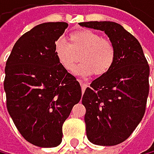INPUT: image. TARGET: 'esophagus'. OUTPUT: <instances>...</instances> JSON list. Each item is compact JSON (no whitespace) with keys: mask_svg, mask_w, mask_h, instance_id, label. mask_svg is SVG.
<instances>
[{"mask_svg":"<svg viewBox=\"0 0 154 154\" xmlns=\"http://www.w3.org/2000/svg\"><path fill=\"white\" fill-rule=\"evenodd\" d=\"M79 83H80V85H81V88H82V91L84 92L86 90V88L88 87V85L85 83V82H83L82 80H79Z\"/></svg>","mask_w":154,"mask_h":154,"instance_id":"34e87169","label":"esophagus"}]
</instances>
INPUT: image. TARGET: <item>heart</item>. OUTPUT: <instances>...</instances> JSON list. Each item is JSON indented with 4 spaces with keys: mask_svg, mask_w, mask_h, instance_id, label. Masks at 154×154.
Segmentation results:
<instances>
[{
    "mask_svg": "<svg viewBox=\"0 0 154 154\" xmlns=\"http://www.w3.org/2000/svg\"><path fill=\"white\" fill-rule=\"evenodd\" d=\"M54 52L62 67L71 72L79 60L82 63L76 73L82 76H102L116 60V47L111 40L102 38L91 30H78L69 35V43L60 38L54 44Z\"/></svg>",
    "mask_w": 154,
    "mask_h": 154,
    "instance_id": "obj_1",
    "label": "heart"
}]
</instances>
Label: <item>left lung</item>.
Instances as JSON below:
<instances>
[{"label": "left lung", "instance_id": "left-lung-1", "mask_svg": "<svg viewBox=\"0 0 154 154\" xmlns=\"http://www.w3.org/2000/svg\"><path fill=\"white\" fill-rule=\"evenodd\" d=\"M79 25L103 31L116 47L112 68L92 81L82 98L89 141L98 146H116L131 135L144 117L149 66L139 41L122 25L110 21Z\"/></svg>", "mask_w": 154, "mask_h": 154}]
</instances>
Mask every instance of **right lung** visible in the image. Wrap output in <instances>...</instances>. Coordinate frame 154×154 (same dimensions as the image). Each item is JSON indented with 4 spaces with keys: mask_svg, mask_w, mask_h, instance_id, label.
<instances>
[{
    "mask_svg": "<svg viewBox=\"0 0 154 154\" xmlns=\"http://www.w3.org/2000/svg\"><path fill=\"white\" fill-rule=\"evenodd\" d=\"M67 26L48 22L33 27L16 41L5 63L8 111L21 135L40 148L62 143L63 124L82 96L80 84L54 52Z\"/></svg>",
    "mask_w": 154,
    "mask_h": 154,
    "instance_id": "obj_1",
    "label": "right lung"
}]
</instances>
